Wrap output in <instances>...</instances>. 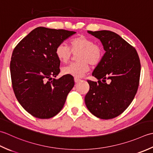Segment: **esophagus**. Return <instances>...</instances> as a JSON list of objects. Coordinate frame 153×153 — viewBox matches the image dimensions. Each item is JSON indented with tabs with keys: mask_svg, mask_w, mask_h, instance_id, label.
<instances>
[{
	"mask_svg": "<svg viewBox=\"0 0 153 153\" xmlns=\"http://www.w3.org/2000/svg\"><path fill=\"white\" fill-rule=\"evenodd\" d=\"M81 80L80 79H78V78H74V82H75L76 83L80 82Z\"/></svg>",
	"mask_w": 153,
	"mask_h": 153,
	"instance_id": "esophagus-1",
	"label": "esophagus"
}]
</instances>
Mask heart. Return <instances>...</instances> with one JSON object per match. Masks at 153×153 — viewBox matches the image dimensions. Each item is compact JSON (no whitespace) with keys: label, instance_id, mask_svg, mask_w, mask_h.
I'll list each match as a JSON object with an SVG mask.
<instances>
[{"label":"heart","instance_id":"1","mask_svg":"<svg viewBox=\"0 0 153 153\" xmlns=\"http://www.w3.org/2000/svg\"><path fill=\"white\" fill-rule=\"evenodd\" d=\"M70 48L65 43H60L55 49V55L62 63H66L69 60L73 53L79 52L77 55L79 62L71 63L64 67L63 73L75 78L82 77L90 69L89 64L97 65L103 57V49L92 39L80 36L70 41Z\"/></svg>","mask_w":153,"mask_h":153}]
</instances>
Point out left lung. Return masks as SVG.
<instances>
[{
	"instance_id": "obj_1",
	"label": "left lung",
	"mask_w": 153,
	"mask_h": 153,
	"mask_svg": "<svg viewBox=\"0 0 153 153\" xmlns=\"http://www.w3.org/2000/svg\"><path fill=\"white\" fill-rule=\"evenodd\" d=\"M88 33L100 40L105 53L92 73L98 82L87 80L90 89L85 102L94 116L112 119L122 114L135 98L141 73L139 57L135 49L116 33L108 30Z\"/></svg>"
}]
</instances>
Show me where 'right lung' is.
Wrapping results in <instances>:
<instances>
[{
	"label": "right lung",
	"mask_w": 153,
	"mask_h": 153,
	"mask_svg": "<svg viewBox=\"0 0 153 153\" xmlns=\"http://www.w3.org/2000/svg\"><path fill=\"white\" fill-rule=\"evenodd\" d=\"M75 32L38 27L14 49L10 65L12 88L26 111L39 119L56 116L74 85L73 76L52 79L60 72L57 46Z\"/></svg>",
	"instance_id": "add662e5"
}]
</instances>
